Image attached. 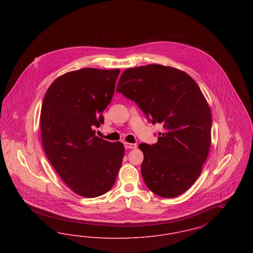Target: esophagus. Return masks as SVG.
I'll list each match as a JSON object with an SVG mask.
<instances>
[{
	"label": "esophagus",
	"mask_w": 253,
	"mask_h": 253,
	"mask_svg": "<svg viewBox=\"0 0 253 253\" xmlns=\"http://www.w3.org/2000/svg\"><path fill=\"white\" fill-rule=\"evenodd\" d=\"M124 146L126 149H135L137 147V145L134 144V143H128V142H125Z\"/></svg>",
	"instance_id": "1"
}]
</instances>
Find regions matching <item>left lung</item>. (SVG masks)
<instances>
[{"label":"left lung","instance_id":"8db88e82","mask_svg":"<svg viewBox=\"0 0 253 253\" xmlns=\"http://www.w3.org/2000/svg\"><path fill=\"white\" fill-rule=\"evenodd\" d=\"M117 91L164 129L156 144L138 146L147 187L164 198L185 193L199 177L211 143V113L199 86L179 69L148 64L126 69Z\"/></svg>","mask_w":253,"mask_h":253}]
</instances>
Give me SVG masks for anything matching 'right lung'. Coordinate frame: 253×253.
Segmentation results:
<instances>
[{
	"label": "right lung",
	"instance_id": "right-lung-1",
	"mask_svg": "<svg viewBox=\"0 0 253 253\" xmlns=\"http://www.w3.org/2000/svg\"><path fill=\"white\" fill-rule=\"evenodd\" d=\"M120 69L84 68L49 86L41 111V136L51 165L74 193L94 198L112 189L124 146L95 135L115 93Z\"/></svg>",
	"mask_w": 253,
	"mask_h": 253
}]
</instances>
